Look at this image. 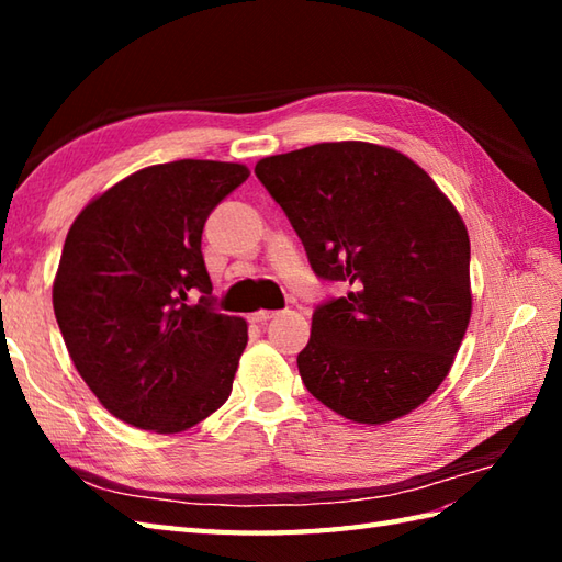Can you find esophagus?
<instances>
[{"mask_svg": "<svg viewBox=\"0 0 562 562\" xmlns=\"http://www.w3.org/2000/svg\"><path fill=\"white\" fill-rule=\"evenodd\" d=\"M274 316H278V312H268V308H260V312L250 314L248 321H250V324H268V321L274 318Z\"/></svg>", "mask_w": 562, "mask_h": 562, "instance_id": "obj_1", "label": "esophagus"}]
</instances>
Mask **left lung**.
Masks as SVG:
<instances>
[{
  "label": "left lung",
  "mask_w": 562,
  "mask_h": 562,
  "mask_svg": "<svg viewBox=\"0 0 562 562\" xmlns=\"http://www.w3.org/2000/svg\"><path fill=\"white\" fill-rule=\"evenodd\" d=\"M316 278L296 355L304 386L352 423L381 425L425 403L449 374L471 318V244L457 207L405 154L324 142L256 164Z\"/></svg>",
  "instance_id": "left-lung-1"
}]
</instances>
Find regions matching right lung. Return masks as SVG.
I'll list each match as a JSON object with an SVG mask.
<instances>
[{"label":"right lung","mask_w":562,"mask_h":562,"mask_svg":"<svg viewBox=\"0 0 562 562\" xmlns=\"http://www.w3.org/2000/svg\"><path fill=\"white\" fill-rule=\"evenodd\" d=\"M246 178L241 164H157L71 224L55 318L77 372L117 420L183 432L229 398L248 328L214 308L200 246L210 212Z\"/></svg>","instance_id":"1"}]
</instances>
